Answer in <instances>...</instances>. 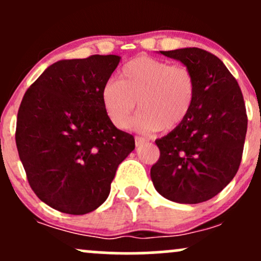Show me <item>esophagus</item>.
<instances>
[{
    "mask_svg": "<svg viewBox=\"0 0 261 261\" xmlns=\"http://www.w3.org/2000/svg\"><path fill=\"white\" fill-rule=\"evenodd\" d=\"M145 142H146V140L143 139V137H140V136L135 137V145H136V146L143 145V143H145Z\"/></svg>",
    "mask_w": 261,
    "mask_h": 261,
    "instance_id": "1",
    "label": "esophagus"
}]
</instances>
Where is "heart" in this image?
Returning a JSON list of instances; mask_svg holds the SVG:
<instances>
[{"mask_svg": "<svg viewBox=\"0 0 261 261\" xmlns=\"http://www.w3.org/2000/svg\"><path fill=\"white\" fill-rule=\"evenodd\" d=\"M195 80L185 66L139 56L122 66L120 81H109L101 101L110 121L119 128L130 125L137 107L141 112L134 127L143 134L174 130L184 121L195 97Z\"/></svg>", "mask_w": 261, "mask_h": 261, "instance_id": "heart-1", "label": "heart"}]
</instances>
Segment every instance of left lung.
Here are the masks:
<instances>
[{
	"mask_svg": "<svg viewBox=\"0 0 261 261\" xmlns=\"http://www.w3.org/2000/svg\"><path fill=\"white\" fill-rule=\"evenodd\" d=\"M160 54L188 67L196 88L184 121L155 140L161 155L152 166L151 179L170 201H207L238 172L248 125L243 94L228 68L211 53L184 47Z\"/></svg>",
	"mask_w": 261,
	"mask_h": 261,
	"instance_id": "1",
	"label": "left lung"
}]
</instances>
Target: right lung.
<instances>
[{
    "instance_id": "right-lung-1",
    "label": "right lung",
    "mask_w": 261,
    "mask_h": 261,
    "mask_svg": "<svg viewBox=\"0 0 261 261\" xmlns=\"http://www.w3.org/2000/svg\"><path fill=\"white\" fill-rule=\"evenodd\" d=\"M118 55L60 60L29 87L17 116L16 143L29 185L41 201L68 215L108 199L118 166L135 149L114 126L101 91Z\"/></svg>"
}]
</instances>
